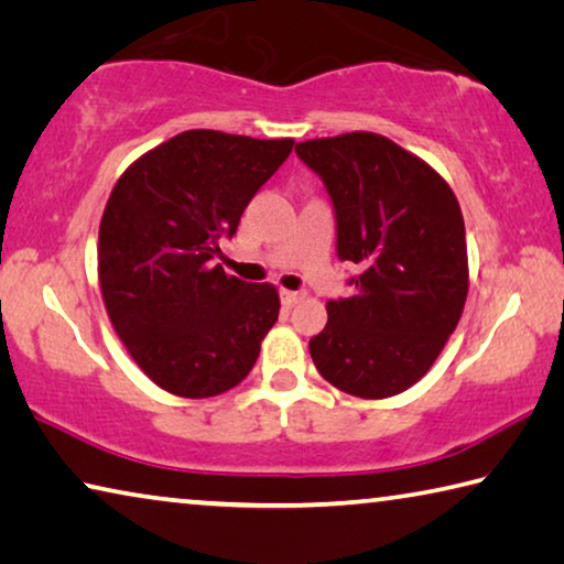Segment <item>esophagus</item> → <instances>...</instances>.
<instances>
[{"instance_id": "esophagus-1", "label": "esophagus", "mask_w": 564, "mask_h": 564, "mask_svg": "<svg viewBox=\"0 0 564 564\" xmlns=\"http://www.w3.org/2000/svg\"><path fill=\"white\" fill-rule=\"evenodd\" d=\"M280 297H282V304H288V307H292V304H297L300 300H304V294L302 292H292V290H282Z\"/></svg>"}]
</instances>
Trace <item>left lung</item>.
Returning <instances> with one entry per match:
<instances>
[{
	"label": "left lung",
	"mask_w": 564,
	"mask_h": 564,
	"mask_svg": "<svg viewBox=\"0 0 564 564\" xmlns=\"http://www.w3.org/2000/svg\"><path fill=\"white\" fill-rule=\"evenodd\" d=\"M337 217V254L359 267L355 294L327 302L310 355L329 384L384 400L420 382L463 317L469 270L465 219L449 184L375 132L294 147Z\"/></svg>",
	"instance_id": "obj_1"
}]
</instances>
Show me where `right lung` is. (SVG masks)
I'll return each mask as SVG.
<instances>
[{
  "mask_svg": "<svg viewBox=\"0 0 564 564\" xmlns=\"http://www.w3.org/2000/svg\"><path fill=\"white\" fill-rule=\"evenodd\" d=\"M292 144L189 129L117 180L99 221V290L129 357L162 390L221 394L260 357L280 294L229 276L215 257Z\"/></svg>",
  "mask_w": 564,
  "mask_h": 564,
  "instance_id": "obj_1",
  "label": "right lung"
}]
</instances>
